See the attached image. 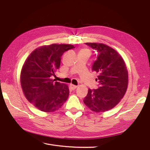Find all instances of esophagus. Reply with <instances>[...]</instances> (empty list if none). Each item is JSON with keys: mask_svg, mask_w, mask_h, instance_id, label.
<instances>
[{"mask_svg": "<svg viewBox=\"0 0 150 150\" xmlns=\"http://www.w3.org/2000/svg\"><path fill=\"white\" fill-rule=\"evenodd\" d=\"M69 86H70V88H71L72 90H75V89H76L77 88V86H76V85H73V84H69Z\"/></svg>", "mask_w": 150, "mask_h": 150, "instance_id": "34e87169", "label": "esophagus"}]
</instances>
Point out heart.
<instances>
[{
  "instance_id": "b5f03b06",
  "label": "heart",
  "mask_w": 150,
  "mask_h": 150,
  "mask_svg": "<svg viewBox=\"0 0 150 150\" xmlns=\"http://www.w3.org/2000/svg\"><path fill=\"white\" fill-rule=\"evenodd\" d=\"M86 50V49H84V50Z\"/></svg>"
}]
</instances>
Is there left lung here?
<instances>
[{"instance_id":"left-lung-1","label":"left lung","mask_w":150,"mask_h":150,"mask_svg":"<svg viewBox=\"0 0 150 150\" xmlns=\"http://www.w3.org/2000/svg\"><path fill=\"white\" fill-rule=\"evenodd\" d=\"M98 53L92 70L98 74V88L89 89L84 103L95 112L112 109L123 98L128 84V73L122 57L117 51L101 43H86Z\"/></svg>"}]
</instances>
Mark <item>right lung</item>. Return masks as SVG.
I'll use <instances>...</instances> for the list:
<instances>
[{"mask_svg": "<svg viewBox=\"0 0 150 150\" xmlns=\"http://www.w3.org/2000/svg\"><path fill=\"white\" fill-rule=\"evenodd\" d=\"M74 47L63 44L42 46L35 50L26 60L21 73V86L27 100L37 109L53 112L68 99V86L52 78L59 68L63 53Z\"/></svg>", "mask_w": 150, "mask_h": 150, "instance_id": "right-lung-1", "label": "right lung"}]
</instances>
